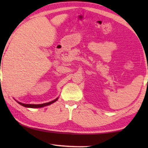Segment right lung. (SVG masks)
<instances>
[{"mask_svg": "<svg viewBox=\"0 0 148 148\" xmlns=\"http://www.w3.org/2000/svg\"><path fill=\"white\" fill-rule=\"evenodd\" d=\"M58 98H56L55 100L51 101V102H47V103H44V104H23V103H21V102H17L20 105H21V106H23L24 107H27V108H42V107H44V106H48V105H50L52 103L55 102L56 100H58Z\"/></svg>", "mask_w": 148, "mask_h": 148, "instance_id": "obj_1", "label": "right lung"}]
</instances>
